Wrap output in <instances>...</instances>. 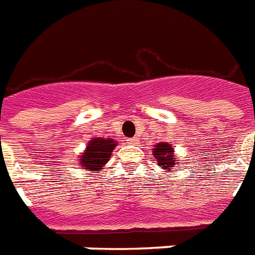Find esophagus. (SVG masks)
<instances>
[{
	"label": "esophagus",
	"instance_id": "obj_1",
	"mask_svg": "<svg viewBox=\"0 0 255 255\" xmlns=\"http://www.w3.org/2000/svg\"><path fill=\"white\" fill-rule=\"evenodd\" d=\"M128 143H129V144H135V143H136V139H133V138L128 139Z\"/></svg>",
	"mask_w": 255,
	"mask_h": 255
}]
</instances>
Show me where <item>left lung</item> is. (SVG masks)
Returning <instances> with one entry per match:
<instances>
[{
	"mask_svg": "<svg viewBox=\"0 0 255 255\" xmlns=\"http://www.w3.org/2000/svg\"><path fill=\"white\" fill-rule=\"evenodd\" d=\"M153 155L157 158V162H158V165H160V168H162V169H169V171H171L172 166L175 165L173 149H172L171 144H155L154 150H153Z\"/></svg>",
	"mask_w": 255,
	"mask_h": 255,
	"instance_id": "obj_1",
	"label": "left lung"
}]
</instances>
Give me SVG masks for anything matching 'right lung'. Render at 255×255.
Here are the masks:
<instances>
[{
    "instance_id": "obj_1",
    "label": "right lung",
    "mask_w": 255,
    "mask_h": 255,
    "mask_svg": "<svg viewBox=\"0 0 255 255\" xmlns=\"http://www.w3.org/2000/svg\"><path fill=\"white\" fill-rule=\"evenodd\" d=\"M115 146H116V143L112 139H91L89 146L86 147V151L80 158V164L86 166V169L98 171L111 158L112 150L115 149Z\"/></svg>"
}]
</instances>
